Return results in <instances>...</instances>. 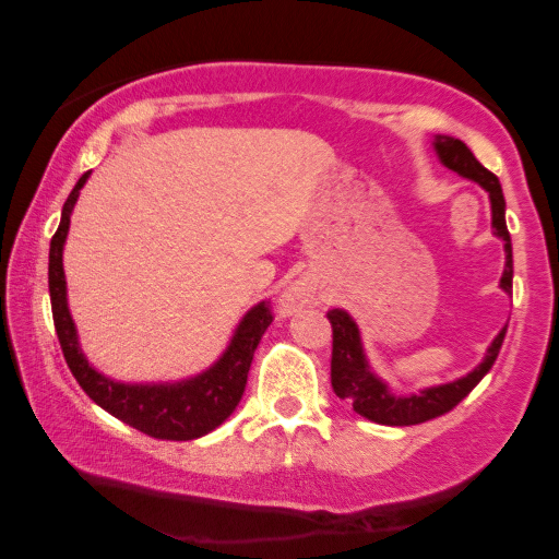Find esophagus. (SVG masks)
Instances as JSON below:
<instances>
[{"label":"esophagus","instance_id":"1","mask_svg":"<svg viewBox=\"0 0 559 559\" xmlns=\"http://www.w3.org/2000/svg\"><path fill=\"white\" fill-rule=\"evenodd\" d=\"M308 297H310V289H308V285H305V282H295V285H289L287 287V293L282 295V312H285V316H289V312H295L297 308H302L305 302H308Z\"/></svg>","mask_w":559,"mask_h":559}]
</instances>
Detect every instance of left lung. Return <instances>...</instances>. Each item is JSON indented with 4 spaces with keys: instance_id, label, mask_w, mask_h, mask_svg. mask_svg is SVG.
Segmentation results:
<instances>
[{
    "instance_id": "obj_1",
    "label": "left lung",
    "mask_w": 559,
    "mask_h": 559,
    "mask_svg": "<svg viewBox=\"0 0 559 559\" xmlns=\"http://www.w3.org/2000/svg\"><path fill=\"white\" fill-rule=\"evenodd\" d=\"M435 152H438L440 163L450 167V170L463 175L473 182H478L480 188L486 190L488 198H491V226L493 234L503 241V251H507V266H503L501 274V289L503 293H511V280H514V259H511V236L507 228V201H503L501 182L491 170H486L484 165L473 157V152L465 147L461 140L455 136H435ZM328 320H331L333 328V358H331V384L333 392L341 396V400L354 402V409L358 415L371 419V423L389 425V427H407V425H419L427 423V419H435L445 415L461 404L465 396L471 394V389L478 384L480 379L491 371V366L499 356L503 335H507V328H501L499 335H496L491 346H488L484 361H480L476 369L465 377L450 381V384L440 386H427L417 394H394L389 389L386 381H381L377 373L371 371L369 358H366L361 333H358V325L354 318L348 316L346 310L335 308L328 312Z\"/></svg>"
}]
</instances>
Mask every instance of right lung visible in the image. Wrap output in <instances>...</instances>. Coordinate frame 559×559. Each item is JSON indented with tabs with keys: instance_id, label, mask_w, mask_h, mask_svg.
Wrapping results in <instances>:
<instances>
[{
	"instance_id": "add662e5",
	"label": "right lung",
	"mask_w": 559,
	"mask_h": 559,
	"mask_svg": "<svg viewBox=\"0 0 559 559\" xmlns=\"http://www.w3.org/2000/svg\"><path fill=\"white\" fill-rule=\"evenodd\" d=\"M91 173H83L81 180L68 195L60 213V226L50 239V264H48V287L52 305V323L63 348L66 364L79 381L83 392L94 400L98 407L109 412L121 423L140 430L157 440H195L209 435L224 423V419L241 402L243 386H247L249 366L262 335L272 323V310L264 300L254 305L241 318L239 328L228 348L211 369L198 377L173 381V384H121L104 373H98L86 361L79 346V333L68 310V289L63 272V247L68 226H71L73 205L79 201L81 188L86 186Z\"/></svg>"
}]
</instances>
